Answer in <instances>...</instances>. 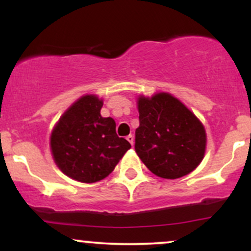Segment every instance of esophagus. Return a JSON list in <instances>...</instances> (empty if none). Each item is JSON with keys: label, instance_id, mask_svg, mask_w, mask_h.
<instances>
[{"label": "esophagus", "instance_id": "1", "mask_svg": "<svg viewBox=\"0 0 251 251\" xmlns=\"http://www.w3.org/2000/svg\"><path fill=\"white\" fill-rule=\"evenodd\" d=\"M126 139L128 140V143L131 144V145H133V143H134V137L132 134H129V135H127V138H126Z\"/></svg>", "mask_w": 251, "mask_h": 251}]
</instances>
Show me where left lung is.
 <instances>
[{
    "label": "left lung",
    "mask_w": 251,
    "mask_h": 251,
    "mask_svg": "<svg viewBox=\"0 0 251 251\" xmlns=\"http://www.w3.org/2000/svg\"><path fill=\"white\" fill-rule=\"evenodd\" d=\"M138 111L134 149L152 174L176 179L200 165L205 153V129L183 102L162 92L138 98Z\"/></svg>",
    "instance_id": "8db88e82"
}]
</instances>
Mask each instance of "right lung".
<instances>
[{
    "mask_svg": "<svg viewBox=\"0 0 251 251\" xmlns=\"http://www.w3.org/2000/svg\"><path fill=\"white\" fill-rule=\"evenodd\" d=\"M102 103L93 94L81 97L62 114L50 135L57 168L81 183L107 177L131 149L127 140L117 135L116 122L101 117Z\"/></svg>",
    "mask_w": 251,
    "mask_h": 251,
    "instance_id": "right-lung-1",
    "label": "right lung"
}]
</instances>
